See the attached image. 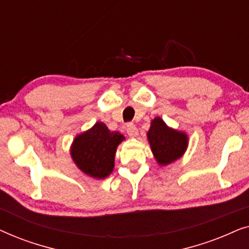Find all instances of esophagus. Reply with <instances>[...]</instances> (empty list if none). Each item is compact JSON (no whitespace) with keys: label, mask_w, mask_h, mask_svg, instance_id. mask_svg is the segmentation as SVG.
<instances>
[{"label":"esophagus","mask_w":249,"mask_h":249,"mask_svg":"<svg viewBox=\"0 0 249 249\" xmlns=\"http://www.w3.org/2000/svg\"><path fill=\"white\" fill-rule=\"evenodd\" d=\"M125 130H127V134L130 136V137H136V136L138 135L137 127H136V125L132 124V122H129V124H127Z\"/></svg>","instance_id":"1"}]
</instances>
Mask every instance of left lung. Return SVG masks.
Listing matches in <instances>:
<instances>
[{
	"label": "left lung",
	"instance_id": "8db88e82",
	"mask_svg": "<svg viewBox=\"0 0 249 249\" xmlns=\"http://www.w3.org/2000/svg\"><path fill=\"white\" fill-rule=\"evenodd\" d=\"M147 138L156 161L162 165L170 164L181 158L188 144L183 132L170 129L161 118H155L152 121Z\"/></svg>",
	"mask_w": 249,
	"mask_h": 249
}]
</instances>
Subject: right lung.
<instances>
[{
    "label": "right lung",
    "instance_id": "obj_1",
    "mask_svg": "<svg viewBox=\"0 0 249 249\" xmlns=\"http://www.w3.org/2000/svg\"><path fill=\"white\" fill-rule=\"evenodd\" d=\"M124 137L110 131L103 122H97L89 130L78 136L71 147V156L81 171L102 179L112 172L114 154Z\"/></svg>",
    "mask_w": 249,
    "mask_h": 249
}]
</instances>
